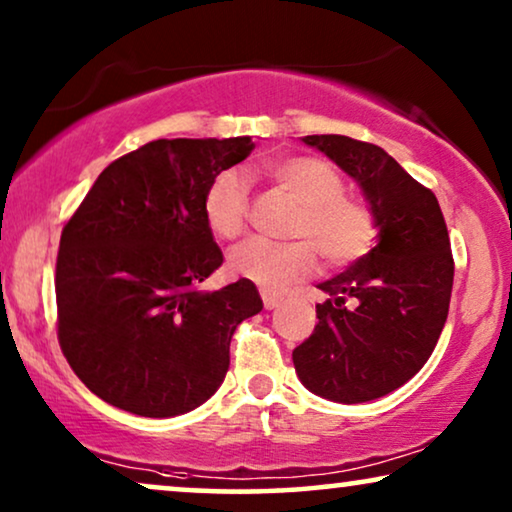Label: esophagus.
Listing matches in <instances>:
<instances>
[{"mask_svg": "<svg viewBox=\"0 0 512 512\" xmlns=\"http://www.w3.org/2000/svg\"><path fill=\"white\" fill-rule=\"evenodd\" d=\"M261 298H263V305L265 310H275L282 303V296H277V293H270V291H261Z\"/></svg>", "mask_w": 512, "mask_h": 512, "instance_id": "esophagus-1", "label": "esophagus"}]
</instances>
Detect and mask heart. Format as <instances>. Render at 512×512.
<instances>
[{
	"label": "heart",
	"mask_w": 512,
	"mask_h": 512,
	"mask_svg": "<svg viewBox=\"0 0 512 512\" xmlns=\"http://www.w3.org/2000/svg\"><path fill=\"white\" fill-rule=\"evenodd\" d=\"M265 172L298 202L289 235L305 240L270 242L251 237L230 251L228 265L235 275L265 291H282L314 270V246L328 265H347L368 254L375 244V216L366 202L342 193L345 184L331 165L312 156H291L270 163ZM202 214L216 237H240L249 214L247 179L237 170L214 177L202 200Z\"/></svg>",
	"instance_id": "obj_1"
}]
</instances>
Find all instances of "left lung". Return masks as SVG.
Segmentation results:
<instances>
[{
    "label": "left lung",
    "mask_w": 512,
    "mask_h": 512,
    "mask_svg": "<svg viewBox=\"0 0 512 512\" xmlns=\"http://www.w3.org/2000/svg\"><path fill=\"white\" fill-rule=\"evenodd\" d=\"M359 184L377 244L319 284L317 326L293 349L298 380L335 403H366L415 377L450 310L454 263L440 205L387 151L345 135H307Z\"/></svg>",
    "instance_id": "left-lung-1"
}]
</instances>
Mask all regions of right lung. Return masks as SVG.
<instances>
[{"instance_id":"1","label":"right lung","mask_w":512,"mask_h":512,"mask_svg":"<svg viewBox=\"0 0 512 512\" xmlns=\"http://www.w3.org/2000/svg\"><path fill=\"white\" fill-rule=\"evenodd\" d=\"M251 137L156 139L97 177L62 228L58 338L76 377L139 417H177L214 396L240 321L263 310L249 279L200 291L221 268L202 200Z\"/></svg>"}]
</instances>
